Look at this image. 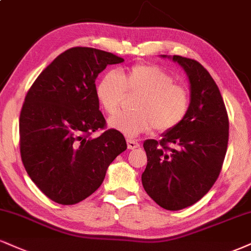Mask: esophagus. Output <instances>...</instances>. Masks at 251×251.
Segmentation results:
<instances>
[{
	"label": "esophagus",
	"mask_w": 251,
	"mask_h": 251,
	"mask_svg": "<svg viewBox=\"0 0 251 251\" xmlns=\"http://www.w3.org/2000/svg\"><path fill=\"white\" fill-rule=\"evenodd\" d=\"M139 147H140V145H139L138 141L127 139V149L128 150H137V149H139Z\"/></svg>",
	"instance_id": "1"
}]
</instances>
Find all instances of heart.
Instances as JSON below:
<instances>
[{"mask_svg":"<svg viewBox=\"0 0 251 251\" xmlns=\"http://www.w3.org/2000/svg\"><path fill=\"white\" fill-rule=\"evenodd\" d=\"M97 98L108 114L122 107L126 96H138L132 113H119L110 126L127 137H137L154 127L168 132L185 120L191 107V92L174 83L170 74L152 64H137L125 72H108L97 85Z\"/></svg>","mask_w":251,"mask_h":251,"instance_id":"b5f03b06","label":"heart"}]
</instances>
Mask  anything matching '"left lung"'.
Returning a JSON list of instances; mask_svg holds the SVG:
<instances>
[{
    "mask_svg": "<svg viewBox=\"0 0 251 251\" xmlns=\"http://www.w3.org/2000/svg\"><path fill=\"white\" fill-rule=\"evenodd\" d=\"M173 60L188 75L191 107L185 120L161 140L145 141L147 166L141 181L160 207L180 210L203 198L219 177L228 147L229 119L209 72L198 60L176 55Z\"/></svg>",
    "mask_w": 251,
    "mask_h": 251,
    "instance_id": "1",
    "label": "left lung"
}]
</instances>
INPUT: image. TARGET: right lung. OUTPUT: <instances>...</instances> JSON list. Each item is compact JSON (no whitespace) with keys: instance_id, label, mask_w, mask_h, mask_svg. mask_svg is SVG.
I'll list each match as a JSON object with an SVG mask.
<instances>
[{"instance_id":"right-lung-1","label":"right lung","mask_w":251,"mask_h":251,"mask_svg":"<svg viewBox=\"0 0 251 251\" xmlns=\"http://www.w3.org/2000/svg\"><path fill=\"white\" fill-rule=\"evenodd\" d=\"M106 51L76 47L39 74L20 113V152L26 173L50 200L75 204L100 187L107 167L127 149L124 135L106 128L96 79L107 65L123 63Z\"/></svg>"}]
</instances>
